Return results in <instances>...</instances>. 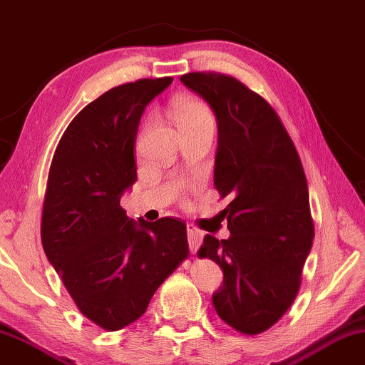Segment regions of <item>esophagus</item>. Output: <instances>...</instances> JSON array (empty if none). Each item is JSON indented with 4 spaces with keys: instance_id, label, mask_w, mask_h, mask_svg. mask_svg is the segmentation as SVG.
<instances>
[{
    "instance_id": "1",
    "label": "esophagus",
    "mask_w": 365,
    "mask_h": 365,
    "mask_svg": "<svg viewBox=\"0 0 365 365\" xmlns=\"http://www.w3.org/2000/svg\"><path fill=\"white\" fill-rule=\"evenodd\" d=\"M187 236H188L190 252L197 254L200 244H201V239H203V232L197 230V227H195L193 225H188L187 226Z\"/></svg>"
}]
</instances>
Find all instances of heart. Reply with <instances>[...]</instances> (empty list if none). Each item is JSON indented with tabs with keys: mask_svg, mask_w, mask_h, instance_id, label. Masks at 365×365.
<instances>
[{
	"mask_svg": "<svg viewBox=\"0 0 365 365\" xmlns=\"http://www.w3.org/2000/svg\"><path fill=\"white\" fill-rule=\"evenodd\" d=\"M178 128L197 126V124H215V116L208 105L198 100H180L172 108Z\"/></svg>",
	"mask_w": 365,
	"mask_h": 365,
	"instance_id": "heart-1",
	"label": "heart"
}]
</instances>
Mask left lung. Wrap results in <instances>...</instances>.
Instances as JSON below:
<instances>
[{"label":"left lung","instance_id":"left-lung-1","mask_svg":"<svg viewBox=\"0 0 365 365\" xmlns=\"http://www.w3.org/2000/svg\"><path fill=\"white\" fill-rule=\"evenodd\" d=\"M180 81L215 113V187L231 200L220 213L231 236L206 235L198 251L225 274L213 293L215 309L239 333L259 334L292 307L312 251L300 155L274 108L235 77L193 72Z\"/></svg>","mask_w":365,"mask_h":365}]
</instances>
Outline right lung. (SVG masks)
Here are the masks:
<instances>
[{
	"label": "right lung",
	"mask_w": 365,
	"mask_h": 365,
	"mask_svg": "<svg viewBox=\"0 0 365 365\" xmlns=\"http://www.w3.org/2000/svg\"><path fill=\"white\" fill-rule=\"evenodd\" d=\"M172 81L124 83L86 105L65 129L48 170L43 251L80 312L106 331L143 317L157 288L188 257L185 221H134L119 205L138 180L140 116Z\"/></svg>",
	"instance_id": "right-lung-1"
}]
</instances>
